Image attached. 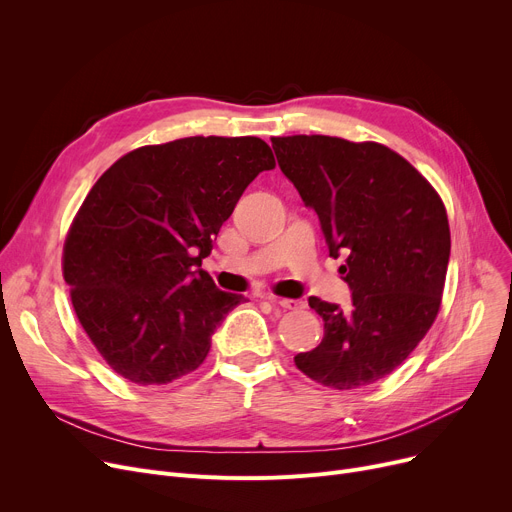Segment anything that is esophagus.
I'll return each mask as SVG.
<instances>
[{"mask_svg":"<svg viewBox=\"0 0 512 512\" xmlns=\"http://www.w3.org/2000/svg\"><path fill=\"white\" fill-rule=\"evenodd\" d=\"M272 305H278L282 309H303L305 303L303 301H294V299H278V297H267Z\"/></svg>","mask_w":512,"mask_h":512,"instance_id":"esophagus-1","label":"esophagus"}]
</instances>
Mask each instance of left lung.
I'll list each match as a JSON object with an SVG mask.
<instances>
[{
	"label": "left lung",
	"mask_w": 512,
	"mask_h": 512,
	"mask_svg": "<svg viewBox=\"0 0 512 512\" xmlns=\"http://www.w3.org/2000/svg\"><path fill=\"white\" fill-rule=\"evenodd\" d=\"M282 174L315 209L330 257H344L353 307L309 297L324 338L294 357L317 384L353 390L386 378L432 328L450 259L446 209L434 186L380 143L324 134L276 137Z\"/></svg>",
	"instance_id": "left-lung-1"
}]
</instances>
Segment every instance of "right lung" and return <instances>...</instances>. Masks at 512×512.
<instances>
[{"mask_svg":"<svg viewBox=\"0 0 512 512\" xmlns=\"http://www.w3.org/2000/svg\"><path fill=\"white\" fill-rule=\"evenodd\" d=\"M257 137H188L120 157L80 205L64 280L80 326L118 375L161 386L195 371L242 294L201 270L213 236L259 172Z\"/></svg>","mask_w":512,"mask_h":512,"instance_id":"add662e5","label":"right lung"}]
</instances>
